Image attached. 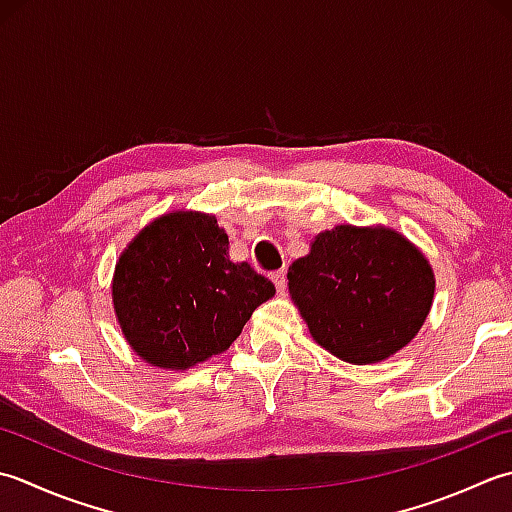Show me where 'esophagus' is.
<instances>
[{
  "instance_id": "1",
  "label": "esophagus",
  "mask_w": 512,
  "mask_h": 512,
  "mask_svg": "<svg viewBox=\"0 0 512 512\" xmlns=\"http://www.w3.org/2000/svg\"><path fill=\"white\" fill-rule=\"evenodd\" d=\"M271 280H274V285H276V289H278V291H283V289H285V283H287V274H285V269H278V271H274V274H271Z\"/></svg>"
}]
</instances>
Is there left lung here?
Returning <instances> with one entry per match:
<instances>
[{
	"mask_svg": "<svg viewBox=\"0 0 512 512\" xmlns=\"http://www.w3.org/2000/svg\"><path fill=\"white\" fill-rule=\"evenodd\" d=\"M289 296L311 338L331 356L373 364L422 329L435 274L420 249L391 227L336 225L289 265Z\"/></svg>",
	"mask_w": 512,
	"mask_h": 512,
	"instance_id": "obj_1",
	"label": "left lung"
}]
</instances>
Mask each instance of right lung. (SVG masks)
<instances>
[{"label": "right lung", "mask_w": 512, "mask_h": 512, "mask_svg": "<svg viewBox=\"0 0 512 512\" xmlns=\"http://www.w3.org/2000/svg\"><path fill=\"white\" fill-rule=\"evenodd\" d=\"M112 307L125 342L150 367L187 371L229 349L276 287L229 258L214 214L154 218L123 249Z\"/></svg>", "instance_id": "right-lung-1"}]
</instances>
